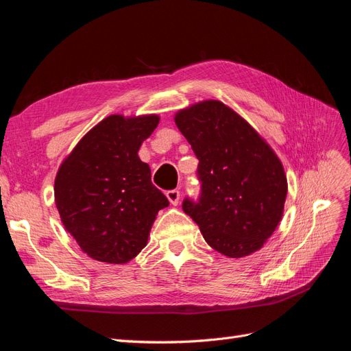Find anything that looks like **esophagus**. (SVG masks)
Segmentation results:
<instances>
[{"mask_svg":"<svg viewBox=\"0 0 351 351\" xmlns=\"http://www.w3.org/2000/svg\"><path fill=\"white\" fill-rule=\"evenodd\" d=\"M167 197H168V200H169V204L171 205H178V202H180V190H177V189H173V190H168L167 192Z\"/></svg>","mask_w":351,"mask_h":351,"instance_id":"1","label":"esophagus"}]
</instances>
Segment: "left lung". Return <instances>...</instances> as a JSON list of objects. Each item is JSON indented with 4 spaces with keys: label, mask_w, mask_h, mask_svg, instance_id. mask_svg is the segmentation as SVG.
I'll return each mask as SVG.
<instances>
[{
    "label": "left lung",
    "mask_w": 351,
    "mask_h": 351,
    "mask_svg": "<svg viewBox=\"0 0 351 351\" xmlns=\"http://www.w3.org/2000/svg\"><path fill=\"white\" fill-rule=\"evenodd\" d=\"M199 159L197 199L183 210L206 243L230 258L259 250L281 221L287 178L277 155L239 114L205 101L176 115Z\"/></svg>",
    "instance_id": "left-lung-1"
}]
</instances>
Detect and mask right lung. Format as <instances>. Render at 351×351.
I'll return each instance as SVG.
<instances>
[{
    "mask_svg": "<svg viewBox=\"0 0 351 351\" xmlns=\"http://www.w3.org/2000/svg\"><path fill=\"white\" fill-rule=\"evenodd\" d=\"M158 123L156 115H110L58 169L54 195L61 221L92 259H133L146 246L158 210L169 205L137 155Z\"/></svg>",
    "mask_w": 351,
    "mask_h": 351,
    "instance_id": "add662e5",
    "label": "right lung"
}]
</instances>
